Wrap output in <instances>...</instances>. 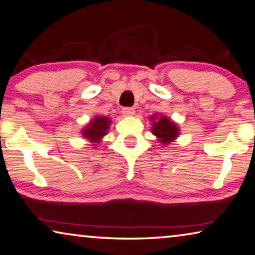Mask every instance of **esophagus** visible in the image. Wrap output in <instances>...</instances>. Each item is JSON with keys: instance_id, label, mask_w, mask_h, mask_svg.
<instances>
[{"instance_id": "obj_1", "label": "esophagus", "mask_w": 255, "mask_h": 255, "mask_svg": "<svg viewBox=\"0 0 255 255\" xmlns=\"http://www.w3.org/2000/svg\"><path fill=\"white\" fill-rule=\"evenodd\" d=\"M123 113L124 116H132L135 113V109L134 108H124L123 109Z\"/></svg>"}]
</instances>
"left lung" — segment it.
<instances>
[{
  "label": "left lung",
  "mask_w": 255,
  "mask_h": 255,
  "mask_svg": "<svg viewBox=\"0 0 255 255\" xmlns=\"http://www.w3.org/2000/svg\"><path fill=\"white\" fill-rule=\"evenodd\" d=\"M152 120V132L157 136L162 144H168L169 142L177 137L178 128L169 118L161 117L155 119V117H151Z\"/></svg>",
  "instance_id": "1"
}]
</instances>
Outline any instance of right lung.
<instances>
[{
  "label": "right lung",
  "mask_w": 255,
  "mask_h": 255,
  "mask_svg": "<svg viewBox=\"0 0 255 255\" xmlns=\"http://www.w3.org/2000/svg\"><path fill=\"white\" fill-rule=\"evenodd\" d=\"M110 121L105 117H96L94 120L90 121V124L83 130V137L88 138L93 143H98L100 139L106 135L110 126Z\"/></svg>",
  "instance_id": "1"
}]
</instances>
